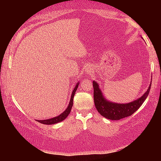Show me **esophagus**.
<instances>
[{"instance_id":"esophagus-1","label":"esophagus","mask_w":161,"mask_h":161,"mask_svg":"<svg viewBox=\"0 0 161 161\" xmlns=\"http://www.w3.org/2000/svg\"><path fill=\"white\" fill-rule=\"evenodd\" d=\"M84 71L86 73H88V74H90V73H91L92 72L91 69H90V68L89 66H85L84 68Z\"/></svg>"}]
</instances>
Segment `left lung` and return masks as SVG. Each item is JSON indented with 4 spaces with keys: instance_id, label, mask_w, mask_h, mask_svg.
<instances>
[{
    "instance_id": "obj_1",
    "label": "left lung",
    "mask_w": 161,
    "mask_h": 161,
    "mask_svg": "<svg viewBox=\"0 0 161 161\" xmlns=\"http://www.w3.org/2000/svg\"><path fill=\"white\" fill-rule=\"evenodd\" d=\"M92 85L94 90V102L97 110L102 116L107 119L119 120L132 115L140 108L149 94L151 83L148 90L140 98L125 104L115 103L108 101L104 98L98 83L93 81Z\"/></svg>"
}]
</instances>
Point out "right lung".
Wrapping results in <instances>:
<instances>
[{"label": "right lung", "mask_w": 161, "mask_h": 161, "mask_svg": "<svg viewBox=\"0 0 161 161\" xmlns=\"http://www.w3.org/2000/svg\"><path fill=\"white\" fill-rule=\"evenodd\" d=\"M79 83H77L76 86L75 87L74 90H73L72 92V95H71V98L69 102V106L67 107L66 109L60 115H58L57 117H55V118H53L51 119H45V120H37L38 122H40L41 124H46V125H51V124H57L58 122H60V121L64 120L66 117L69 115V114H70V112L71 111V109L72 108V105H73V98H74V96L75 94V92L78 89V86H79Z\"/></svg>", "instance_id": "add662e5"}]
</instances>
